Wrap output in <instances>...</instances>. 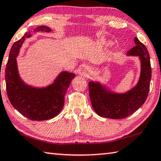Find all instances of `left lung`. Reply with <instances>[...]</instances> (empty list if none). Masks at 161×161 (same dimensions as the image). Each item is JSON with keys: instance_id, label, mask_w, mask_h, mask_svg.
Returning <instances> with one entry per match:
<instances>
[{"instance_id": "obj_1", "label": "left lung", "mask_w": 161, "mask_h": 161, "mask_svg": "<svg viewBox=\"0 0 161 161\" xmlns=\"http://www.w3.org/2000/svg\"><path fill=\"white\" fill-rule=\"evenodd\" d=\"M134 42L136 46L128 51L127 55L139 56L141 61L140 78L136 86L125 93H116L98 82L88 83L92 106L100 117L113 119L127 117L142 107L148 97L151 79L150 56L145 45L137 37Z\"/></svg>"}]
</instances>
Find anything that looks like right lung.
Returning a JSON list of instances; mask_svg holds the SVG:
<instances>
[{"instance_id":"1","label":"right lung","mask_w":161,"mask_h":161,"mask_svg":"<svg viewBox=\"0 0 161 161\" xmlns=\"http://www.w3.org/2000/svg\"><path fill=\"white\" fill-rule=\"evenodd\" d=\"M51 31L47 26H39L34 30V32ZM30 33H25L11 47L5 69L6 91L10 103L19 113L31 120L44 121L60 113L67 89L75 74L61 72L52 84L45 88H35L25 84L19 77L16 57L24 41L32 36Z\"/></svg>"}]
</instances>
